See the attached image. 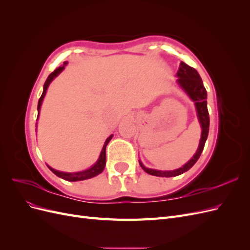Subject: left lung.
<instances>
[{
    "label": "left lung",
    "instance_id": "left-lung-1",
    "mask_svg": "<svg viewBox=\"0 0 250 250\" xmlns=\"http://www.w3.org/2000/svg\"><path fill=\"white\" fill-rule=\"evenodd\" d=\"M177 82L179 83V85L183 87L188 95L191 97V99L195 102V106L196 109H197V115L199 122L201 124L202 128V132H201V139L199 143V147L196 151L195 155L188 161L184 167H181L177 170L174 171H158V170H153V169H148L145 168L143 166L142 163L140 165L142 166V168L145 170L150 175H154V176H160V177H173V176H177L187 172L188 170H190L195 163L198 161V158L200 157L203 148H204V144H206V141L208 139V128H209V116H208V104H207V89L203 85V82L200 78V75L198 72L196 71L194 67L188 65L187 63L181 62L179 70L177 72Z\"/></svg>",
    "mask_w": 250,
    "mask_h": 250
}]
</instances>
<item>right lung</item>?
<instances>
[{
	"label": "right lung",
	"instance_id": "obj_1",
	"mask_svg": "<svg viewBox=\"0 0 250 250\" xmlns=\"http://www.w3.org/2000/svg\"><path fill=\"white\" fill-rule=\"evenodd\" d=\"M65 64H66V62H64L63 65L57 67V69L54 72H52L49 75V77L47 78L46 82H44L43 92H42V96L40 98L39 104H37V110H39V112H40L41 105H42V102L43 100L44 95H46V92H47V88H48L49 84L51 83V81L54 79L57 76V75L64 69V65ZM111 138H112V134L110 135V137L106 141H105L103 149L101 151V154L99 156V160H98V162L93 166L92 168H89L88 170L82 171V172H77V173H64V172H59V171H56L54 169H52L51 167H49V166H48V167H49V169L53 173L55 174V175H57L58 177H62L63 179L67 180V181H78V180H84V179L95 177V176L98 175V174H100L104 170V168H105V164H106V151H105V150H106V146H107V144L109 143V141L111 140Z\"/></svg>",
	"mask_w": 250,
	"mask_h": 250
}]
</instances>
